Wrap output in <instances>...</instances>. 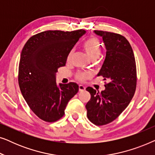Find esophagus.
<instances>
[{"label":"esophagus","mask_w":155,"mask_h":155,"mask_svg":"<svg viewBox=\"0 0 155 155\" xmlns=\"http://www.w3.org/2000/svg\"><path fill=\"white\" fill-rule=\"evenodd\" d=\"M85 90V87L82 84H80L79 85V91L80 92H83V91Z\"/></svg>","instance_id":"obj_1"}]
</instances>
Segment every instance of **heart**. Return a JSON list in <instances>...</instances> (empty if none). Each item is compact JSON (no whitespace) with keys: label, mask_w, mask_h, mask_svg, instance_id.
Listing matches in <instances>:
<instances>
[{"label":"heart","mask_w":155,"mask_h":155,"mask_svg":"<svg viewBox=\"0 0 155 155\" xmlns=\"http://www.w3.org/2000/svg\"><path fill=\"white\" fill-rule=\"evenodd\" d=\"M83 48L87 54L91 59H96L99 56L101 51V45L99 41L96 38L92 37L86 40L83 44ZM73 54L71 51L70 56ZM91 76L90 73H86V72H78L76 77L79 80L83 81V80L87 79Z\"/></svg>","instance_id":"heart-1"}]
</instances>
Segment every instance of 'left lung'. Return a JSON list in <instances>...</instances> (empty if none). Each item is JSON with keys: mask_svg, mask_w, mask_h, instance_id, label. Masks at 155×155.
Masks as SVG:
<instances>
[{"mask_svg": "<svg viewBox=\"0 0 155 155\" xmlns=\"http://www.w3.org/2000/svg\"><path fill=\"white\" fill-rule=\"evenodd\" d=\"M102 37L107 53L98 76L108 80L105 90L97 92L86 89L91 94L85 106L88 119L97 126L109 124L128 107L134 96L137 84L136 64L130 43L124 36L94 30Z\"/></svg>", "mask_w": 155, "mask_h": 155, "instance_id": "obj_1", "label": "left lung"}]
</instances>
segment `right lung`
<instances>
[{"label": "right lung", "mask_w": 155, "mask_h": 155, "mask_svg": "<svg viewBox=\"0 0 155 155\" xmlns=\"http://www.w3.org/2000/svg\"><path fill=\"white\" fill-rule=\"evenodd\" d=\"M85 32L84 29L42 31L29 38L22 48L19 86L31 111L44 121L55 122L62 118L70 99L78 92L75 82L58 85L56 75Z\"/></svg>", "instance_id": "right-lung-1"}]
</instances>
